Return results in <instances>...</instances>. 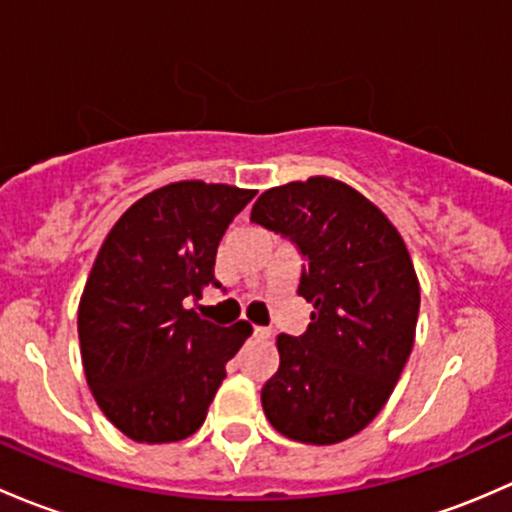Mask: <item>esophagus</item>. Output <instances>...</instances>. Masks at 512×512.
<instances>
[{
    "instance_id": "34e87169",
    "label": "esophagus",
    "mask_w": 512,
    "mask_h": 512,
    "mask_svg": "<svg viewBox=\"0 0 512 512\" xmlns=\"http://www.w3.org/2000/svg\"><path fill=\"white\" fill-rule=\"evenodd\" d=\"M254 337L256 340H268V337H271V330L261 328V325H254Z\"/></svg>"
}]
</instances>
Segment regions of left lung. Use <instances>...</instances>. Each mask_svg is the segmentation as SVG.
Segmentation results:
<instances>
[{
	"mask_svg": "<svg viewBox=\"0 0 512 512\" xmlns=\"http://www.w3.org/2000/svg\"><path fill=\"white\" fill-rule=\"evenodd\" d=\"M251 221L293 241L305 261L298 295L315 308L303 335H278L266 419L300 444L350 439L382 412L412 355L421 295L407 244L370 199L330 177L266 189Z\"/></svg>",
	"mask_w": 512,
	"mask_h": 512,
	"instance_id": "obj_1",
	"label": "left lung"
}]
</instances>
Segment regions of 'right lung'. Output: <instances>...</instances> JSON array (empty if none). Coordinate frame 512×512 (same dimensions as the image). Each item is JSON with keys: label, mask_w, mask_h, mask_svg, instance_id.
Returning a JSON list of instances; mask_svg holds the SVG:
<instances>
[{"label": "right lung", "mask_w": 512, "mask_h": 512, "mask_svg": "<svg viewBox=\"0 0 512 512\" xmlns=\"http://www.w3.org/2000/svg\"><path fill=\"white\" fill-rule=\"evenodd\" d=\"M256 189L172 182L138 199L100 246L81 305L83 372L100 412L140 444L192 436L251 325L184 308L214 278L219 241Z\"/></svg>", "instance_id": "obj_1"}]
</instances>
